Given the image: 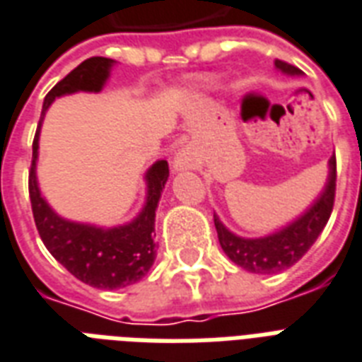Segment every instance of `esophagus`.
I'll return each mask as SVG.
<instances>
[{
  "label": "esophagus",
  "instance_id": "34e87169",
  "mask_svg": "<svg viewBox=\"0 0 362 362\" xmlns=\"http://www.w3.org/2000/svg\"><path fill=\"white\" fill-rule=\"evenodd\" d=\"M197 164V154L192 151L191 146H183L179 148L175 158H173V170L183 171V170H192Z\"/></svg>",
  "mask_w": 362,
  "mask_h": 362
}]
</instances>
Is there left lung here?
<instances>
[{"label":"left lung","mask_w":362,"mask_h":362,"mask_svg":"<svg viewBox=\"0 0 362 362\" xmlns=\"http://www.w3.org/2000/svg\"><path fill=\"white\" fill-rule=\"evenodd\" d=\"M274 66L288 76H301L300 68L279 59L274 61ZM334 197H336V156L328 160V181L325 191L320 192V197L303 216L286 225L284 229L262 238H243L233 235L219 221V217L214 216L219 244L230 262H235L238 267L246 269L250 273H281L300 262L307 254V250L319 238L332 214Z\"/></svg>","instance_id":"obj_1"}]
</instances>
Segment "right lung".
<instances>
[{"instance_id": "add662e5", "label": "right lung", "mask_w": 362, "mask_h": 362, "mask_svg": "<svg viewBox=\"0 0 362 362\" xmlns=\"http://www.w3.org/2000/svg\"><path fill=\"white\" fill-rule=\"evenodd\" d=\"M112 64V59L107 57H91L78 64L66 78H62L45 95L42 119L49 105L57 97L76 93V91H95V93L100 91L110 74ZM42 119L32 145L28 191L34 221L45 248L68 273H72L78 281L86 282L89 286L116 290L139 282L151 271L152 263L156 259L154 219H156L164 185L170 177L168 162L158 160L146 171V202L133 221L110 229L68 221L51 210V206L45 202L37 187L36 162Z\"/></svg>"}]
</instances>
